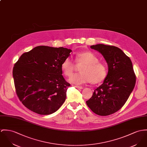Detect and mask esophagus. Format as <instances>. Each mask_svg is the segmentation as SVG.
<instances>
[{"instance_id":"esophagus-1","label":"esophagus","mask_w":147,"mask_h":147,"mask_svg":"<svg viewBox=\"0 0 147 147\" xmlns=\"http://www.w3.org/2000/svg\"><path fill=\"white\" fill-rule=\"evenodd\" d=\"M75 87L78 88V89H83V87L80 86H75Z\"/></svg>"}]
</instances>
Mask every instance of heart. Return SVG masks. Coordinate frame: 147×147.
Returning a JSON list of instances; mask_svg holds the SVG:
<instances>
[{
  "instance_id": "heart-1",
  "label": "heart",
  "mask_w": 147,
  "mask_h": 147,
  "mask_svg": "<svg viewBox=\"0 0 147 147\" xmlns=\"http://www.w3.org/2000/svg\"><path fill=\"white\" fill-rule=\"evenodd\" d=\"M75 62L78 65H82L80 68V73L71 76L68 82L76 84L92 82L96 84L101 82L106 78L107 68L104 63L99 61L98 57L91 51L81 52L76 54ZM63 74L70 76L75 69V65L70 58H66L61 65Z\"/></svg>"
}]
</instances>
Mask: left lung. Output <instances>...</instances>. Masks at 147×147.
I'll return each mask as SVG.
<instances>
[{"label": "left lung", "instance_id": "8db88e82", "mask_svg": "<svg viewBox=\"0 0 147 147\" xmlns=\"http://www.w3.org/2000/svg\"><path fill=\"white\" fill-rule=\"evenodd\" d=\"M90 48L102 54L108 71L103 84L86 103L95 114L108 116L125 105L133 90L136 76L131 59L120 48L102 44Z\"/></svg>", "mask_w": 147, "mask_h": 147}]
</instances>
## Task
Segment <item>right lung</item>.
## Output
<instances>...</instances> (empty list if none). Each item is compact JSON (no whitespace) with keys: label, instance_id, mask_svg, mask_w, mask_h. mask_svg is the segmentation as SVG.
Listing matches in <instances>:
<instances>
[{"label":"right lung","instance_id":"add662e5","mask_svg":"<svg viewBox=\"0 0 147 147\" xmlns=\"http://www.w3.org/2000/svg\"><path fill=\"white\" fill-rule=\"evenodd\" d=\"M71 52L63 47L38 46L22 54L14 64L16 93L28 109L50 115L65 102L70 84L62 75L61 65Z\"/></svg>","mask_w":147,"mask_h":147}]
</instances>
